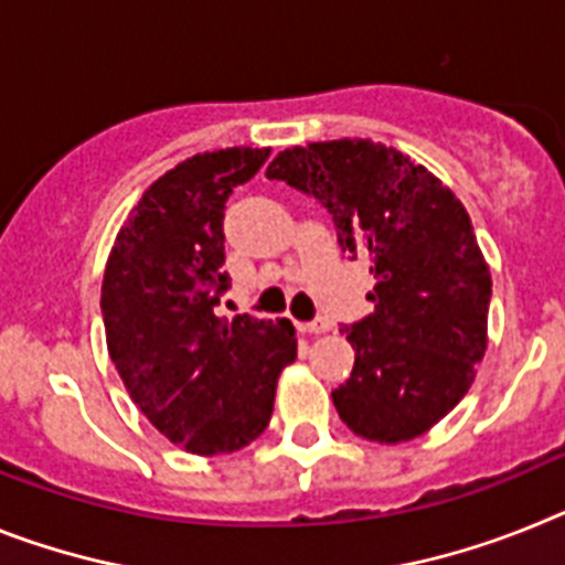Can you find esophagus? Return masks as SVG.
Listing matches in <instances>:
<instances>
[{"mask_svg": "<svg viewBox=\"0 0 565 565\" xmlns=\"http://www.w3.org/2000/svg\"><path fill=\"white\" fill-rule=\"evenodd\" d=\"M298 330L310 332V335H321V332H330V321H327V318H316V321H298Z\"/></svg>", "mask_w": 565, "mask_h": 565, "instance_id": "obj_1", "label": "esophagus"}]
</instances>
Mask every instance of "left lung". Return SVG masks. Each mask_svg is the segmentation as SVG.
<instances>
[{
    "mask_svg": "<svg viewBox=\"0 0 565 565\" xmlns=\"http://www.w3.org/2000/svg\"><path fill=\"white\" fill-rule=\"evenodd\" d=\"M267 179L318 199L341 253L375 278V312L341 330L355 366L332 392L338 415L377 444L418 438L458 406L487 352L492 276L469 213L426 167L370 139L284 150Z\"/></svg>",
    "mask_w": 565,
    "mask_h": 565,
    "instance_id": "left-lung-1",
    "label": "left lung"
}]
</instances>
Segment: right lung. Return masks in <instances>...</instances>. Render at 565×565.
Returning a JSON list of instances; mask_svg holds the SVG:
<instances>
[{
    "instance_id": "right-lung-1",
    "label": "right lung",
    "mask_w": 565,
    "mask_h": 565,
    "mask_svg": "<svg viewBox=\"0 0 565 565\" xmlns=\"http://www.w3.org/2000/svg\"><path fill=\"white\" fill-rule=\"evenodd\" d=\"M267 147L199 153L145 190L102 281L107 352L134 404L193 455H227L269 424L278 375L296 361L287 318H218L224 204Z\"/></svg>"
}]
</instances>
